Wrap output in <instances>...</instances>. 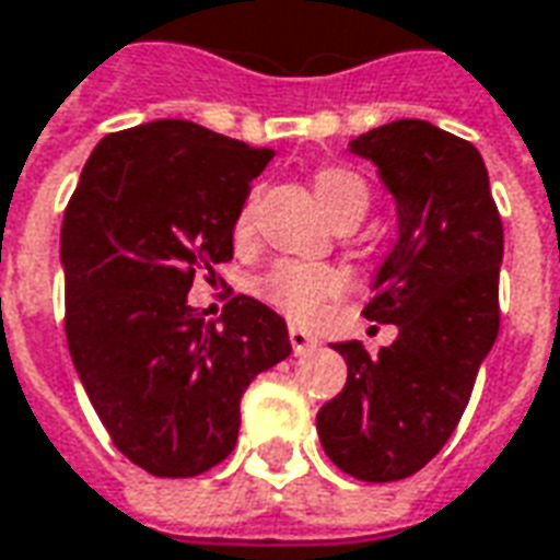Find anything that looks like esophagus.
I'll return each instance as SVG.
<instances>
[{
  "instance_id": "1",
  "label": "esophagus",
  "mask_w": 560,
  "mask_h": 560,
  "mask_svg": "<svg viewBox=\"0 0 560 560\" xmlns=\"http://www.w3.org/2000/svg\"><path fill=\"white\" fill-rule=\"evenodd\" d=\"M288 338H291L293 353H308L312 347H317V341H314L312 335L305 332V329H300V326H291V329H288Z\"/></svg>"
}]
</instances>
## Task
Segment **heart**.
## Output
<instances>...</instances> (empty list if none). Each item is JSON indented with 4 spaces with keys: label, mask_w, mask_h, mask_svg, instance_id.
Instances as JSON below:
<instances>
[{
    "label": "heart",
    "mask_w": 560,
    "mask_h": 560,
    "mask_svg": "<svg viewBox=\"0 0 560 560\" xmlns=\"http://www.w3.org/2000/svg\"><path fill=\"white\" fill-rule=\"evenodd\" d=\"M314 196L332 222L362 219L371 205V186L359 172L347 165H326L314 175ZM252 234V205L240 210L234 222V237L246 240ZM343 291V276L326 264H300V260H279L276 267L258 281V293L276 308L291 317H312L323 302Z\"/></svg>",
    "instance_id": "b5f03b06"
}]
</instances>
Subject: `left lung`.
Instances as JSON below:
<instances>
[{
	"label": "left lung",
	"instance_id": "obj_1",
	"mask_svg": "<svg viewBox=\"0 0 560 560\" xmlns=\"http://www.w3.org/2000/svg\"><path fill=\"white\" fill-rule=\"evenodd\" d=\"M350 151L380 168L397 201V243L362 312L395 323L397 338L376 355L335 343L347 385L320 407L317 433L338 469L388 483L424 469L469 404L499 335L504 231L478 148L454 132L404 118Z\"/></svg>",
	"mask_w": 560,
	"mask_h": 560
}]
</instances>
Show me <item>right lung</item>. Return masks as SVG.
<instances>
[{
    "instance_id": "add662e5",
    "label": "right lung",
    "mask_w": 560,
    "mask_h": 560,
    "mask_svg": "<svg viewBox=\"0 0 560 560\" xmlns=\"http://www.w3.org/2000/svg\"><path fill=\"white\" fill-rule=\"evenodd\" d=\"M269 160L163 118L101 139L65 210L70 359L115 448L156 478L222 463L248 383L291 355L264 302L234 296L219 320L186 305L201 269L234 258V222Z\"/></svg>"
}]
</instances>
